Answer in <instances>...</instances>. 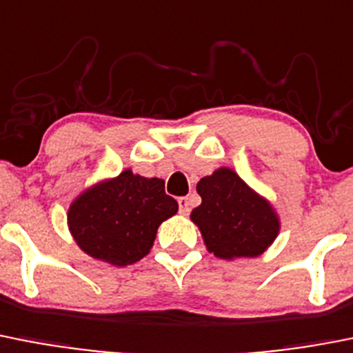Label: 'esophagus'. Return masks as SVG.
I'll list each match as a JSON object with an SVG mask.
<instances>
[{"mask_svg":"<svg viewBox=\"0 0 353 353\" xmlns=\"http://www.w3.org/2000/svg\"><path fill=\"white\" fill-rule=\"evenodd\" d=\"M179 208L182 215H189L190 206H189V198H179Z\"/></svg>","mask_w":353,"mask_h":353,"instance_id":"34e87169","label":"esophagus"}]
</instances>
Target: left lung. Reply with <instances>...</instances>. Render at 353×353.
<instances>
[{
    "label": "left lung",
    "mask_w": 353,
    "mask_h": 353,
    "mask_svg": "<svg viewBox=\"0 0 353 353\" xmlns=\"http://www.w3.org/2000/svg\"><path fill=\"white\" fill-rule=\"evenodd\" d=\"M201 205L190 221L201 231L210 254L232 261L264 254L280 232V216L231 168H219L196 185Z\"/></svg>",
    "instance_id": "left-lung-1"
}]
</instances>
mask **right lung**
<instances>
[{
  "label": "right lung",
  "instance_id": "right-lung-1",
  "mask_svg": "<svg viewBox=\"0 0 353 353\" xmlns=\"http://www.w3.org/2000/svg\"><path fill=\"white\" fill-rule=\"evenodd\" d=\"M179 212L164 180L124 170L80 192L68 208V229L80 250L112 266L138 263L157 229Z\"/></svg>",
  "mask_w": 353,
  "mask_h": 353
}]
</instances>
